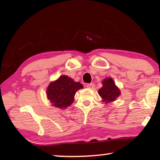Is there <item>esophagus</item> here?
<instances>
[{
    "label": "esophagus",
    "mask_w": 160,
    "mask_h": 160,
    "mask_svg": "<svg viewBox=\"0 0 160 160\" xmlns=\"http://www.w3.org/2000/svg\"><path fill=\"white\" fill-rule=\"evenodd\" d=\"M87 88L90 89H94V83H90L87 85Z\"/></svg>",
    "instance_id": "34e87169"
}]
</instances>
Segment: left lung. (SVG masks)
I'll return each mask as SVG.
<instances>
[{
  "mask_svg": "<svg viewBox=\"0 0 160 160\" xmlns=\"http://www.w3.org/2000/svg\"><path fill=\"white\" fill-rule=\"evenodd\" d=\"M102 88H100L98 92L102 98V102L110 103L115 101L121 94L120 90L116 87L112 78H108L102 81Z\"/></svg>",
  "mask_w": 160,
  "mask_h": 160,
  "instance_id": "left-lung-1",
  "label": "left lung"
}]
</instances>
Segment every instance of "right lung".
I'll return each mask as SVG.
<instances>
[{
  "instance_id": "add662e5",
  "label": "right lung",
  "mask_w": 160,
  "mask_h": 160,
  "mask_svg": "<svg viewBox=\"0 0 160 160\" xmlns=\"http://www.w3.org/2000/svg\"><path fill=\"white\" fill-rule=\"evenodd\" d=\"M82 88L81 83L75 82L67 75H61L48 86L47 98L53 107L64 109L73 102L76 92Z\"/></svg>"
}]
</instances>
